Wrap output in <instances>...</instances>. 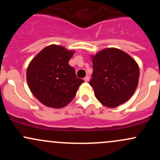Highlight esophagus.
<instances>
[{
	"label": "esophagus",
	"mask_w": 160,
	"mask_h": 160,
	"mask_svg": "<svg viewBox=\"0 0 160 160\" xmlns=\"http://www.w3.org/2000/svg\"><path fill=\"white\" fill-rule=\"evenodd\" d=\"M83 80L85 82H89V76H88V75L87 76H86L85 78H84Z\"/></svg>",
	"instance_id": "esophagus-1"
}]
</instances>
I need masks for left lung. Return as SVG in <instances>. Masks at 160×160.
<instances>
[{"mask_svg": "<svg viewBox=\"0 0 160 160\" xmlns=\"http://www.w3.org/2000/svg\"><path fill=\"white\" fill-rule=\"evenodd\" d=\"M92 59L93 72L89 84L96 98L108 108L127 102L138 83L140 73L136 62L117 48L104 49Z\"/></svg>", "mask_w": 160, "mask_h": 160, "instance_id": "left-lung-1", "label": "left lung"}]
</instances>
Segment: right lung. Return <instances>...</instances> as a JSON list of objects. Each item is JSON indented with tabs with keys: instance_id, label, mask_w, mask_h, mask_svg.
I'll use <instances>...</instances> for the list:
<instances>
[{
	"instance_id": "add662e5",
	"label": "right lung",
	"mask_w": 160,
	"mask_h": 160,
	"mask_svg": "<svg viewBox=\"0 0 160 160\" xmlns=\"http://www.w3.org/2000/svg\"><path fill=\"white\" fill-rule=\"evenodd\" d=\"M74 51L49 45L34 57L27 68L26 78L32 94L42 104L52 108L68 105L83 80L76 77L68 62Z\"/></svg>"
}]
</instances>
